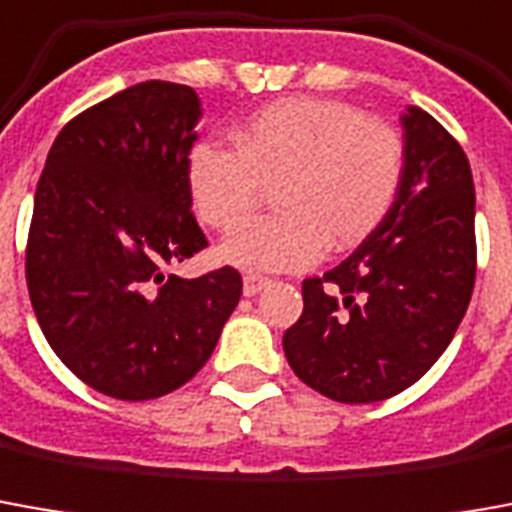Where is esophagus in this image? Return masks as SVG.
Wrapping results in <instances>:
<instances>
[{
    "label": "esophagus",
    "mask_w": 512,
    "mask_h": 512,
    "mask_svg": "<svg viewBox=\"0 0 512 512\" xmlns=\"http://www.w3.org/2000/svg\"><path fill=\"white\" fill-rule=\"evenodd\" d=\"M268 277H260V274H246L244 277V293L246 296H255V293H260L263 288L268 285Z\"/></svg>",
    "instance_id": "obj_1"
}]
</instances>
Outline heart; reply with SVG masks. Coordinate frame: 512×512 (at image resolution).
I'll return each instance as SVG.
<instances>
[{
  "label": "heart",
  "mask_w": 512,
  "mask_h": 512,
  "mask_svg": "<svg viewBox=\"0 0 512 512\" xmlns=\"http://www.w3.org/2000/svg\"><path fill=\"white\" fill-rule=\"evenodd\" d=\"M232 146L202 141L188 157L196 216L230 232L275 185L278 210L219 246L246 271H299L324 249L363 244L391 213L405 180V141L355 105L293 96L260 107L232 132Z\"/></svg>",
  "instance_id": "1"
}]
</instances>
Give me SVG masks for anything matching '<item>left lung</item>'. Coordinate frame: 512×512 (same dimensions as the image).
<instances>
[{
  "label": "left lung",
  "instance_id": "8db88e82",
  "mask_svg": "<svg viewBox=\"0 0 512 512\" xmlns=\"http://www.w3.org/2000/svg\"><path fill=\"white\" fill-rule=\"evenodd\" d=\"M405 180L377 230L341 266L302 282L305 310L282 335L293 374L346 405L418 382L455 338L474 291V180L466 152L407 107Z\"/></svg>",
  "mask_w": 512,
  "mask_h": 512
}]
</instances>
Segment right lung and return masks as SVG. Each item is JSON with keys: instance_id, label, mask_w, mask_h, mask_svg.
<instances>
[{"instance_id": "obj_1", "label": "right lung", "mask_w": 512, "mask_h": 512, "mask_svg": "<svg viewBox=\"0 0 512 512\" xmlns=\"http://www.w3.org/2000/svg\"><path fill=\"white\" fill-rule=\"evenodd\" d=\"M194 88L138 82L60 130L35 191L27 288L55 355L94 391L144 402L205 366L241 299L224 266L196 280L174 263L205 249L191 213Z\"/></svg>"}]
</instances>
